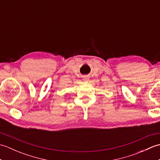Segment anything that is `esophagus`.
<instances>
[{
	"instance_id": "34e87169",
	"label": "esophagus",
	"mask_w": 160,
	"mask_h": 160,
	"mask_svg": "<svg viewBox=\"0 0 160 160\" xmlns=\"http://www.w3.org/2000/svg\"><path fill=\"white\" fill-rule=\"evenodd\" d=\"M84 80H85V81H88V80H89V78H87V77H84Z\"/></svg>"
}]
</instances>
